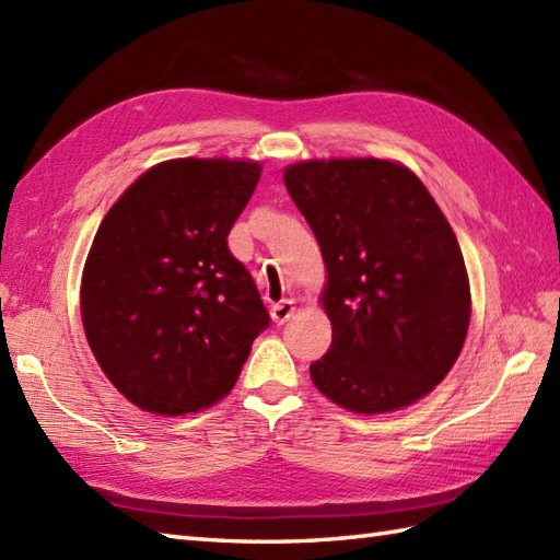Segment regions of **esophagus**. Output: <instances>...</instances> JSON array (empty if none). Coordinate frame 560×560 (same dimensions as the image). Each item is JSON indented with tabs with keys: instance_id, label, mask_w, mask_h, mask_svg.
Instances as JSON below:
<instances>
[{
	"instance_id": "esophagus-1",
	"label": "esophagus",
	"mask_w": 560,
	"mask_h": 560,
	"mask_svg": "<svg viewBox=\"0 0 560 560\" xmlns=\"http://www.w3.org/2000/svg\"><path fill=\"white\" fill-rule=\"evenodd\" d=\"M295 313V303L293 301H281V303H273L271 305V319L277 325H283L287 319Z\"/></svg>"
}]
</instances>
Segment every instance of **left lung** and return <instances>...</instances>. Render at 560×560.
I'll return each instance as SVG.
<instances>
[{"label":"left lung","instance_id":"obj_1","mask_svg":"<svg viewBox=\"0 0 560 560\" xmlns=\"http://www.w3.org/2000/svg\"><path fill=\"white\" fill-rule=\"evenodd\" d=\"M327 267L331 343L315 387L355 413L425 397L455 365L471 317L455 231L407 165L303 161L283 171Z\"/></svg>","mask_w":560,"mask_h":560}]
</instances>
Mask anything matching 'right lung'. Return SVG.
I'll list each match as a JSON object with an SVG mask.
<instances>
[{
    "mask_svg": "<svg viewBox=\"0 0 560 560\" xmlns=\"http://www.w3.org/2000/svg\"><path fill=\"white\" fill-rule=\"evenodd\" d=\"M261 165L175 159L125 189L81 277V319L103 373L139 409L183 416L231 392L269 313L225 237Z\"/></svg>",
    "mask_w": 560,
    "mask_h": 560,
    "instance_id": "1",
    "label": "right lung"
}]
</instances>
